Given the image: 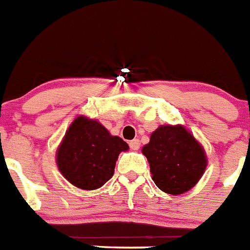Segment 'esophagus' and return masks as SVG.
Masks as SVG:
<instances>
[{"mask_svg":"<svg viewBox=\"0 0 250 250\" xmlns=\"http://www.w3.org/2000/svg\"><path fill=\"white\" fill-rule=\"evenodd\" d=\"M129 147H131L133 151H137V149H140V147H141L140 140H132L131 142H129Z\"/></svg>","mask_w":250,"mask_h":250,"instance_id":"1","label":"esophagus"}]
</instances>
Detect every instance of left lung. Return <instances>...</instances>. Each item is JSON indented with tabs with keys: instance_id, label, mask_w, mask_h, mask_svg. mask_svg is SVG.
Wrapping results in <instances>:
<instances>
[{
	"instance_id": "left-lung-1",
	"label": "left lung",
	"mask_w": 250,
	"mask_h": 250,
	"mask_svg": "<svg viewBox=\"0 0 250 250\" xmlns=\"http://www.w3.org/2000/svg\"><path fill=\"white\" fill-rule=\"evenodd\" d=\"M142 153L156 186L170 195H181L194 188L208 166L203 145L181 125H160L142 147Z\"/></svg>"
}]
</instances>
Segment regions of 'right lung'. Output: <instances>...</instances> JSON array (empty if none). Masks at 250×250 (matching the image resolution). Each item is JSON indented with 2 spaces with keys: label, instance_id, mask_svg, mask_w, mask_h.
Here are the masks:
<instances>
[{
  "label": "right lung",
  "instance_id": "obj_1",
  "mask_svg": "<svg viewBox=\"0 0 250 250\" xmlns=\"http://www.w3.org/2000/svg\"><path fill=\"white\" fill-rule=\"evenodd\" d=\"M128 148L97 119L78 116L56 149V165L71 185L97 190L113 176L119 153Z\"/></svg>",
  "mask_w": 250,
  "mask_h": 250
}]
</instances>
